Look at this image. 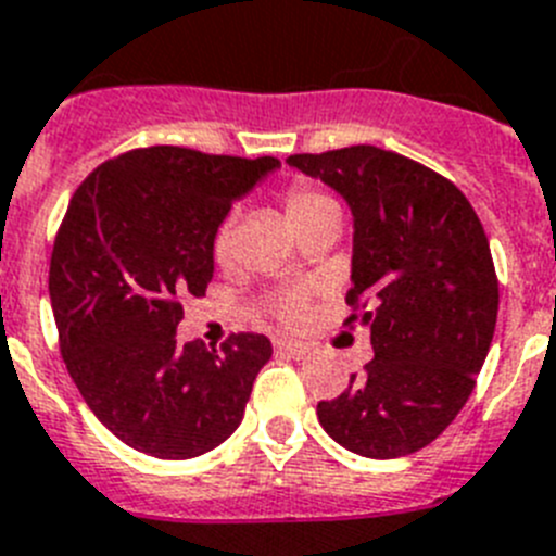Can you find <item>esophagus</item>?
Wrapping results in <instances>:
<instances>
[{"mask_svg": "<svg viewBox=\"0 0 556 556\" xmlns=\"http://www.w3.org/2000/svg\"><path fill=\"white\" fill-rule=\"evenodd\" d=\"M277 353L288 358H305L311 353V348L302 342H293V339H277Z\"/></svg>", "mask_w": 556, "mask_h": 556, "instance_id": "esophagus-1", "label": "esophagus"}]
</instances>
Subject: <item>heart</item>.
Listing matches in <instances>:
<instances>
[{"label": "heart", "mask_w": 556, "mask_h": 556, "mask_svg": "<svg viewBox=\"0 0 556 556\" xmlns=\"http://www.w3.org/2000/svg\"><path fill=\"white\" fill-rule=\"evenodd\" d=\"M282 206H286V217L288 223L296 228V235H300L307 223L319 220L321 214L339 212L333 198H328L325 191L305 184V180H296V184L288 186L286 194H282ZM212 251L217 263H228L231 254H235V217H231V214L223 217L220 226L214 228ZM305 307H307V293L302 291V288L282 291L270 300V311H274L282 321H300L302 316H305Z\"/></svg>", "instance_id": "obj_1"}]
</instances>
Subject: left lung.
Wrapping results in <instances>:
<instances>
[{
  "label": "left lung",
  "mask_w": 556,
  "mask_h": 556,
  "mask_svg": "<svg viewBox=\"0 0 556 556\" xmlns=\"http://www.w3.org/2000/svg\"><path fill=\"white\" fill-rule=\"evenodd\" d=\"M353 214L348 325H370L376 356L321 429L344 450L387 460L432 444L464 409L497 321V277L478 214L458 186L379 147L291 155Z\"/></svg>",
  "instance_id": "obj_1"
}]
</instances>
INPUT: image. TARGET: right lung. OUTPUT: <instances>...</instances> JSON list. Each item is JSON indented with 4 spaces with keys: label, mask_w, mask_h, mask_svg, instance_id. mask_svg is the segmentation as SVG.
<instances>
[{
    "label": "right lung",
    "mask_w": 556,
    "mask_h": 556,
    "mask_svg": "<svg viewBox=\"0 0 556 556\" xmlns=\"http://www.w3.org/2000/svg\"><path fill=\"white\" fill-rule=\"evenodd\" d=\"M277 157L132 149L87 175L50 256V305L67 372L112 435L152 458L220 446L270 358L260 333L177 342L186 296L214 277V228Z\"/></svg>",
    "instance_id": "1"
}]
</instances>
